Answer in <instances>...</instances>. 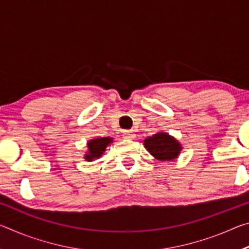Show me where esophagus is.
Wrapping results in <instances>:
<instances>
[{"instance_id":"obj_1","label":"esophagus","mask_w":249,"mask_h":249,"mask_svg":"<svg viewBox=\"0 0 249 249\" xmlns=\"http://www.w3.org/2000/svg\"><path fill=\"white\" fill-rule=\"evenodd\" d=\"M123 137L125 138V140H134L135 134L132 132V130H125L123 134Z\"/></svg>"}]
</instances>
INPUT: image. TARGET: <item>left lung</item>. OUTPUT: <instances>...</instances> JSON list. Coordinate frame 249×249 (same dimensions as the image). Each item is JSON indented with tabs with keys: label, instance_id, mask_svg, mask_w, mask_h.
I'll return each instance as SVG.
<instances>
[{
	"label": "left lung",
	"instance_id": "left-lung-1",
	"mask_svg": "<svg viewBox=\"0 0 249 249\" xmlns=\"http://www.w3.org/2000/svg\"><path fill=\"white\" fill-rule=\"evenodd\" d=\"M145 148L159 161H172L179 157L182 145L165 132H158L144 141Z\"/></svg>",
	"mask_w": 249,
	"mask_h": 249
}]
</instances>
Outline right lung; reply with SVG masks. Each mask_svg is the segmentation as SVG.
<instances>
[{
  "mask_svg": "<svg viewBox=\"0 0 249 249\" xmlns=\"http://www.w3.org/2000/svg\"><path fill=\"white\" fill-rule=\"evenodd\" d=\"M112 137H95L93 140H90L87 142L88 151L84 155V159L87 161H93L95 159L101 158V156L107 150V147L112 144Z\"/></svg>",
  "mask_w": 249,
  "mask_h": 249,
  "instance_id": "add662e5",
  "label": "right lung"
}]
</instances>
